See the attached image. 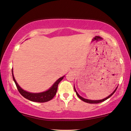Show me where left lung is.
<instances>
[{
    "label": "left lung",
    "mask_w": 131,
    "mask_h": 131,
    "mask_svg": "<svg viewBox=\"0 0 131 131\" xmlns=\"http://www.w3.org/2000/svg\"><path fill=\"white\" fill-rule=\"evenodd\" d=\"M117 88V87L116 88V89L115 90V91H114L113 92V93H112L111 94L108 95V97H107L106 98H105V99H102V100H88V99H84V98H83V97H81L80 95L78 94V93H77V92L76 90H75V86H74V90H75V91L76 92V94H77V96H78V97H79V98H80V99H81V100L83 101V102H86V103H91V104H97V103H102V102H104V101L106 100L107 99H108V98H110V97H111L112 95H113V94L115 93V91H116Z\"/></svg>",
    "instance_id": "1"
}]
</instances>
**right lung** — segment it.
Returning <instances> with one entry per match:
<instances>
[{
    "label": "right lung",
    "mask_w": 131,
    "mask_h": 131,
    "mask_svg": "<svg viewBox=\"0 0 131 131\" xmlns=\"http://www.w3.org/2000/svg\"><path fill=\"white\" fill-rule=\"evenodd\" d=\"M12 73L13 80H14L15 83L16 84V87H17V89L18 90V91L19 92V93L21 94L24 97L28 99V100L32 101V102L38 103L47 102L51 100V99L54 97V95H56L59 83L63 80L64 77L63 76L61 77V78H59L58 80L54 82V84L47 90V91L43 92V93H29V92H27L26 91H25V90H24L23 89H22V88L19 86V85L18 84L17 82H16L15 79L14 78V74H13V69H12Z\"/></svg>",
    "instance_id": "1"
}]
</instances>
